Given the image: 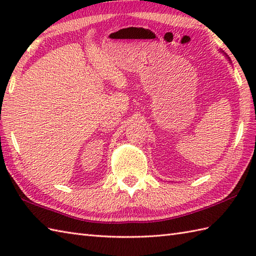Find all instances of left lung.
<instances>
[{
	"label": "left lung",
	"mask_w": 256,
	"mask_h": 256,
	"mask_svg": "<svg viewBox=\"0 0 256 256\" xmlns=\"http://www.w3.org/2000/svg\"><path fill=\"white\" fill-rule=\"evenodd\" d=\"M220 52H222V50H220ZM224 55H226V54H224ZM226 57H228V56H226ZM228 59H229V62H231V60H230V58H229V57H228Z\"/></svg>",
	"instance_id": "1"
}]
</instances>
